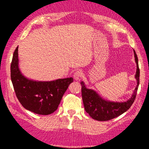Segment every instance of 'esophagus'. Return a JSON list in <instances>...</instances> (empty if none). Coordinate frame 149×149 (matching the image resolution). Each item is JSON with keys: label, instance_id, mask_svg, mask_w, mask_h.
Instances as JSON below:
<instances>
[{"label": "esophagus", "instance_id": "obj_1", "mask_svg": "<svg viewBox=\"0 0 149 149\" xmlns=\"http://www.w3.org/2000/svg\"><path fill=\"white\" fill-rule=\"evenodd\" d=\"M82 77V72L81 70H77L74 73V78L75 80H79Z\"/></svg>", "mask_w": 149, "mask_h": 149}]
</instances>
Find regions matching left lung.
<instances>
[{
	"label": "left lung",
	"mask_w": 149,
	"mask_h": 149,
	"mask_svg": "<svg viewBox=\"0 0 149 149\" xmlns=\"http://www.w3.org/2000/svg\"><path fill=\"white\" fill-rule=\"evenodd\" d=\"M135 61L136 63V73L135 78L137 81V85L131 97L126 102H115L106 100L100 97L96 91L91 89H88L84 82L82 81L81 92L85 111L89 115L98 121H107L122 115L130 108L136 96L139 84H140V69L138 60L135 50H134Z\"/></svg>",
	"instance_id": "8db88e82"
}]
</instances>
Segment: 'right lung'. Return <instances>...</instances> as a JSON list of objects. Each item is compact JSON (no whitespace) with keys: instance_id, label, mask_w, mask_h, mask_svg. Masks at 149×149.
<instances>
[{"instance_id":"add662e5","label":"right lung","mask_w":149,"mask_h":149,"mask_svg":"<svg viewBox=\"0 0 149 149\" xmlns=\"http://www.w3.org/2000/svg\"><path fill=\"white\" fill-rule=\"evenodd\" d=\"M18 47L13 56L11 79L15 92L24 108L36 114L50 115L58 109L63 95L74 81L72 77L36 81L24 76L18 68Z\"/></svg>"}]
</instances>
